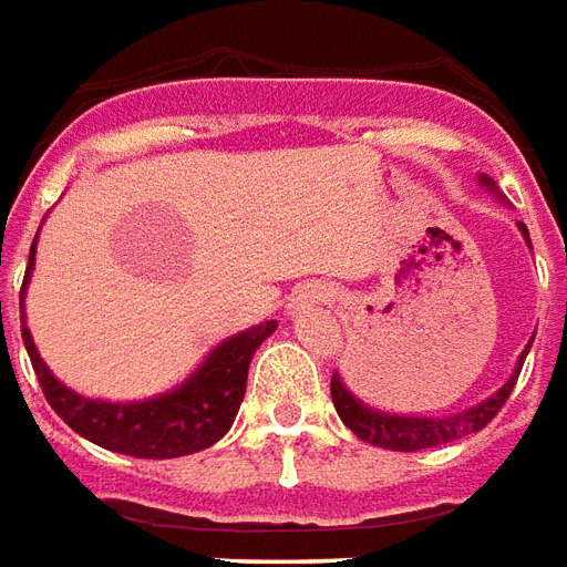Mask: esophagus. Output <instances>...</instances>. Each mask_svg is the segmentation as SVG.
Wrapping results in <instances>:
<instances>
[{"mask_svg":"<svg viewBox=\"0 0 567 567\" xmlns=\"http://www.w3.org/2000/svg\"><path fill=\"white\" fill-rule=\"evenodd\" d=\"M313 299H320V301H323L326 296H320V292H313V289H308V292H299V296H296V299L289 301V313H299L301 308H305V305H308V301H313Z\"/></svg>","mask_w":567,"mask_h":567,"instance_id":"esophagus-1","label":"esophagus"}]
</instances>
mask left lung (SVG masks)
I'll list each match as a JSON object with an SVG mask.
<instances>
[{
    "instance_id": "obj_1",
    "label": "left lung",
    "mask_w": 567,
    "mask_h": 567,
    "mask_svg": "<svg viewBox=\"0 0 567 567\" xmlns=\"http://www.w3.org/2000/svg\"><path fill=\"white\" fill-rule=\"evenodd\" d=\"M483 184H489L483 177ZM523 235L528 238L526 226H519ZM528 353V347H526ZM526 353L519 357V365H516L514 378L504 383L502 390L495 392L493 399H486L477 408H471L465 414L444 416V420H416V416H390L380 414V411H369L365 404L357 402L347 386L341 383L338 374H332V404L341 423L365 444H374V447L383 450H402V453H414V450H429L437 447V444H450V441H458V437L471 435V432H481L483 425L493 423V416L504 408V402L511 399V392L516 386V378L523 371V362H526Z\"/></svg>"
}]
</instances>
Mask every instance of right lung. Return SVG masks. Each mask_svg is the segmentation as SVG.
<instances>
[{
  "mask_svg": "<svg viewBox=\"0 0 567 567\" xmlns=\"http://www.w3.org/2000/svg\"><path fill=\"white\" fill-rule=\"evenodd\" d=\"M32 256H35V241L29 247L23 289H27L29 271H32ZM23 289H20V296H23ZM20 323H23V317H20ZM275 329L278 323L268 320V323L223 341L181 390L138 404L93 402V399L78 395L53 378L48 365L41 362L27 323L20 326V334H23L29 362L35 369L44 399L78 435H84L99 447L123 453V456L175 458L210 447L214 441H220L229 432V425L235 423V414L241 408L244 390H247L250 359H254L256 347L262 344Z\"/></svg>",
  "mask_w": 567,
  "mask_h": 567,
  "instance_id": "obj_1",
  "label": "right lung"
}]
</instances>
